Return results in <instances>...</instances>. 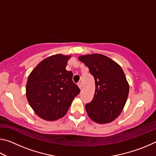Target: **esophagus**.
I'll return each mask as SVG.
<instances>
[{"mask_svg":"<svg viewBox=\"0 0 156 156\" xmlns=\"http://www.w3.org/2000/svg\"><path fill=\"white\" fill-rule=\"evenodd\" d=\"M78 87L80 88V89H81L82 87H83V84H82L81 83H79L78 84Z\"/></svg>","mask_w":156,"mask_h":156,"instance_id":"34e87169","label":"esophagus"}]
</instances>
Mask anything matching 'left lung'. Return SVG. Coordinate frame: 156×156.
I'll use <instances>...</instances> for the list:
<instances>
[{
	"label": "left lung",
	"instance_id": "1",
	"mask_svg": "<svg viewBox=\"0 0 156 156\" xmlns=\"http://www.w3.org/2000/svg\"><path fill=\"white\" fill-rule=\"evenodd\" d=\"M94 77L96 90L85 105L89 117L95 122L106 124L117 118L127 100L129 85L122 67L105 55L93 54L78 57Z\"/></svg>",
	"mask_w": 156,
	"mask_h": 156
}]
</instances>
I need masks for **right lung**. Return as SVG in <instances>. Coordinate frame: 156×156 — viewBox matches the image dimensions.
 Instances as JSON below:
<instances>
[{"instance_id":"add662e5","label":"right lung","mask_w":156,"mask_h":156,"mask_svg":"<svg viewBox=\"0 0 156 156\" xmlns=\"http://www.w3.org/2000/svg\"><path fill=\"white\" fill-rule=\"evenodd\" d=\"M70 58V55H53L42 60L29 75L26 97L36 114L44 120L62 118L80 93L72 80V72L66 70Z\"/></svg>"}]
</instances>
